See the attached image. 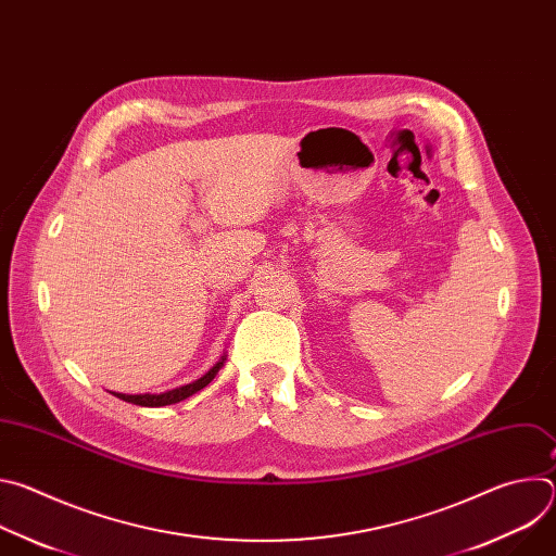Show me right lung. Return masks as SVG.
Segmentation results:
<instances>
[{
    "instance_id": "add662e5",
    "label": "right lung",
    "mask_w": 556,
    "mask_h": 556,
    "mask_svg": "<svg viewBox=\"0 0 556 556\" xmlns=\"http://www.w3.org/2000/svg\"><path fill=\"white\" fill-rule=\"evenodd\" d=\"M224 365V358L219 363H215L202 378L189 382V384H182L178 389H172V391H165V393H138V395H127V393H114L116 399L125 401V403H131V405H140V407H165V405H174V403H180L185 399H189V395L198 393L200 389H204L213 378L215 374L219 371V367Z\"/></svg>"
}]
</instances>
